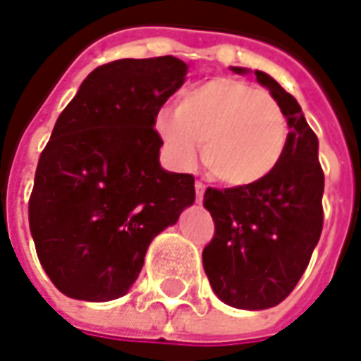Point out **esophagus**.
<instances>
[{
    "label": "esophagus",
    "instance_id": "34e87169",
    "mask_svg": "<svg viewBox=\"0 0 361 361\" xmlns=\"http://www.w3.org/2000/svg\"><path fill=\"white\" fill-rule=\"evenodd\" d=\"M204 183H200V180H197L195 183V195H197V202H202V197H204Z\"/></svg>",
    "mask_w": 361,
    "mask_h": 361
}]
</instances>
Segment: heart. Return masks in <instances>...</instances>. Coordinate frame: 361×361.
<instances>
[{"label": "heart", "instance_id": "heart-1", "mask_svg": "<svg viewBox=\"0 0 361 361\" xmlns=\"http://www.w3.org/2000/svg\"><path fill=\"white\" fill-rule=\"evenodd\" d=\"M169 157L190 166L202 145L210 175L234 186L254 185L276 169L288 142V123L278 101L234 77H214L185 91L176 111L157 117Z\"/></svg>", "mask_w": 361, "mask_h": 361}]
</instances>
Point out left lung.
I'll return each mask as SVG.
<instances>
[{
    "mask_svg": "<svg viewBox=\"0 0 361 361\" xmlns=\"http://www.w3.org/2000/svg\"><path fill=\"white\" fill-rule=\"evenodd\" d=\"M254 75L284 111V157L262 180L207 188L202 200L214 220V236L202 250L204 272L214 294L240 310H266L286 298L308 268L324 224L318 137L294 97L270 75Z\"/></svg>",
    "mask_w": 361,
    "mask_h": 361,
    "instance_id": "left-lung-1",
    "label": "left lung"
}]
</instances>
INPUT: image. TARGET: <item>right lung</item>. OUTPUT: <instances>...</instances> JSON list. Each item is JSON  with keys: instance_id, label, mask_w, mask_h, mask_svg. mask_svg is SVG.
<instances>
[{"instance_id": "1", "label": "right lung", "mask_w": 361, "mask_h": 361, "mask_svg": "<svg viewBox=\"0 0 361 361\" xmlns=\"http://www.w3.org/2000/svg\"><path fill=\"white\" fill-rule=\"evenodd\" d=\"M186 71L173 55L105 63L57 118L35 171L29 228L65 296H125L152 238L195 202V176L159 163L163 139L154 129Z\"/></svg>"}]
</instances>
